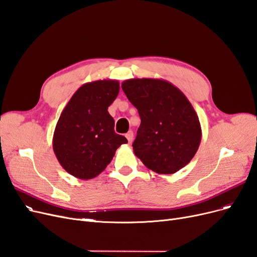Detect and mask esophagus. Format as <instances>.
Listing matches in <instances>:
<instances>
[{
  "instance_id": "1",
  "label": "esophagus",
  "mask_w": 257,
  "mask_h": 257,
  "mask_svg": "<svg viewBox=\"0 0 257 257\" xmlns=\"http://www.w3.org/2000/svg\"><path fill=\"white\" fill-rule=\"evenodd\" d=\"M126 138H127V140H128V142L131 143L132 140H134V132H132V131H128L127 134H126Z\"/></svg>"
}]
</instances>
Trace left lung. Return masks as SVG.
Wrapping results in <instances>:
<instances>
[{"mask_svg":"<svg viewBox=\"0 0 257 257\" xmlns=\"http://www.w3.org/2000/svg\"><path fill=\"white\" fill-rule=\"evenodd\" d=\"M121 88L141 117L132 147L146 168L173 174L192 160L202 139L201 123L188 98L161 79H129Z\"/></svg>","mask_w":257,"mask_h":257,"instance_id":"obj_1","label":"left lung"}]
</instances>
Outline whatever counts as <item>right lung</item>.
<instances>
[{"instance_id":"add662e5","label":"right lung","mask_w":257,"mask_h":257,"mask_svg":"<svg viewBox=\"0 0 257 257\" xmlns=\"http://www.w3.org/2000/svg\"><path fill=\"white\" fill-rule=\"evenodd\" d=\"M119 92L116 80H98L82 85L72 95L57 120L53 151L63 169L79 179L98 176L117 148L128 143L115 134L107 112Z\"/></svg>"}]
</instances>
